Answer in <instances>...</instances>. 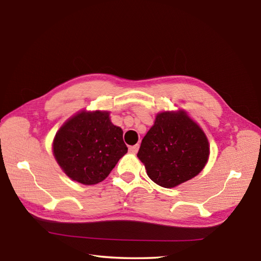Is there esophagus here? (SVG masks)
Returning a JSON list of instances; mask_svg holds the SVG:
<instances>
[{"label": "esophagus", "mask_w": 261, "mask_h": 261, "mask_svg": "<svg viewBox=\"0 0 261 261\" xmlns=\"http://www.w3.org/2000/svg\"><path fill=\"white\" fill-rule=\"evenodd\" d=\"M139 147H140V145H139V144H137V145H133V146H130V147H129V152H130V153H132V154H137V153H138V150H139Z\"/></svg>", "instance_id": "obj_1"}]
</instances>
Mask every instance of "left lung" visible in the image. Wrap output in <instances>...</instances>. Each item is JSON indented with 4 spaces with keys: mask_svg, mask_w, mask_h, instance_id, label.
I'll return each mask as SVG.
<instances>
[{
    "mask_svg": "<svg viewBox=\"0 0 261 261\" xmlns=\"http://www.w3.org/2000/svg\"><path fill=\"white\" fill-rule=\"evenodd\" d=\"M158 186L174 188L204 169L209 157L206 134L184 111L163 112L143 138L138 153Z\"/></svg>",
    "mask_w": 261,
    "mask_h": 261,
    "instance_id": "obj_1",
    "label": "left lung"
}]
</instances>
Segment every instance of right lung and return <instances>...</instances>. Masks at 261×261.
<instances>
[{"mask_svg": "<svg viewBox=\"0 0 261 261\" xmlns=\"http://www.w3.org/2000/svg\"><path fill=\"white\" fill-rule=\"evenodd\" d=\"M122 134L109 119V112L82 111L57 131L53 154L71 180L93 186L106 179L128 152Z\"/></svg>", "mask_w": 261, "mask_h": 261, "instance_id": "obj_1", "label": "right lung"}]
</instances>
